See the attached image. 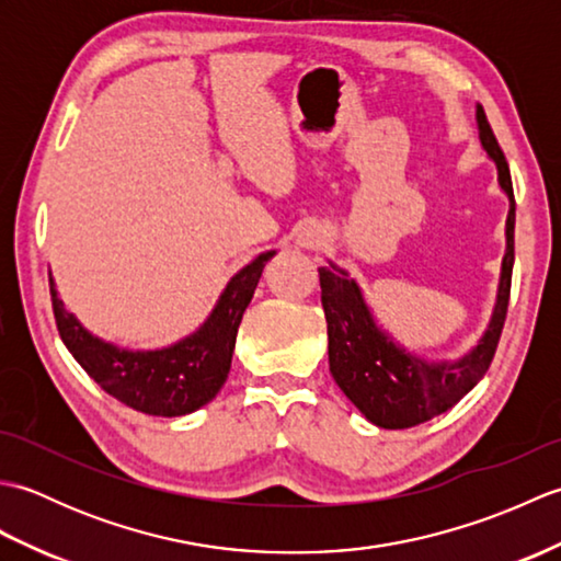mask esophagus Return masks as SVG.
<instances>
[{
	"mask_svg": "<svg viewBox=\"0 0 561 561\" xmlns=\"http://www.w3.org/2000/svg\"><path fill=\"white\" fill-rule=\"evenodd\" d=\"M320 241H318V238H308V241L304 243V245H308V248H316Z\"/></svg>",
	"mask_w": 561,
	"mask_h": 561,
	"instance_id": "1",
	"label": "esophagus"
}]
</instances>
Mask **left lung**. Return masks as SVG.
<instances>
[{
    "instance_id": "left-lung-1",
    "label": "left lung",
    "mask_w": 561,
    "mask_h": 561,
    "mask_svg": "<svg viewBox=\"0 0 561 561\" xmlns=\"http://www.w3.org/2000/svg\"><path fill=\"white\" fill-rule=\"evenodd\" d=\"M480 141L496 163V181L508 197L506 253L502 260L496 304L478 347L456 362H426L410 354L380 330L364 294L347 272L337 265L320 267V301L328 320L330 374L340 390L368 422L380 428H410L450 410L462 396L480 383L490 368L499 337H502L511 272H514L516 199L504 151L492 133L482 105L478 103Z\"/></svg>"
}]
</instances>
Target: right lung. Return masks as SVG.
<instances>
[{
	"label": "right lung",
	"instance_id": "obj_1",
	"mask_svg": "<svg viewBox=\"0 0 561 561\" xmlns=\"http://www.w3.org/2000/svg\"><path fill=\"white\" fill-rule=\"evenodd\" d=\"M277 250L257 255L226 284L209 318L193 335L153 352L121 350L91 335L59 301L50 277L55 323L65 347L96 383L127 408L153 416H181L217 398L226 383L238 325L253 299L260 274Z\"/></svg>",
	"mask_w": 561,
	"mask_h": 561
}]
</instances>
